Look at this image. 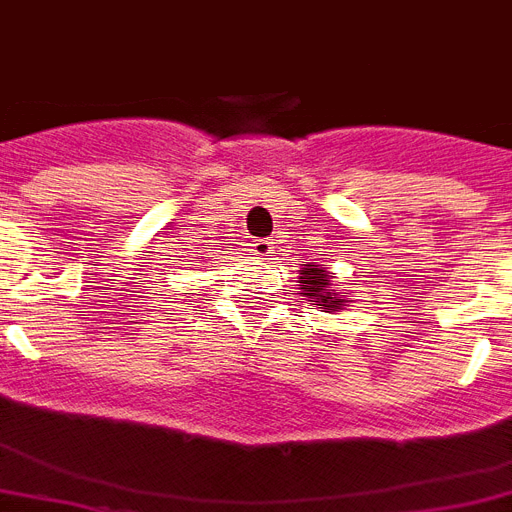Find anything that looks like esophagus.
Listing matches in <instances>:
<instances>
[{"mask_svg":"<svg viewBox=\"0 0 512 512\" xmlns=\"http://www.w3.org/2000/svg\"><path fill=\"white\" fill-rule=\"evenodd\" d=\"M251 246H253V253H256V256H269V253H274V243L269 238L253 240Z\"/></svg>","mask_w":512,"mask_h":512,"instance_id":"34e87169","label":"esophagus"}]
</instances>
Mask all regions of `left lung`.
<instances>
[{
	"mask_svg": "<svg viewBox=\"0 0 512 512\" xmlns=\"http://www.w3.org/2000/svg\"><path fill=\"white\" fill-rule=\"evenodd\" d=\"M306 269L301 272L298 280L303 282V295L314 298L316 306H324L329 311H335L337 306H342V298H337V293H329V274L327 266H314V264H303Z\"/></svg>",
	"mask_w": 512,
	"mask_h": 512,
	"instance_id": "left-lung-1",
	"label": "left lung"
}]
</instances>
